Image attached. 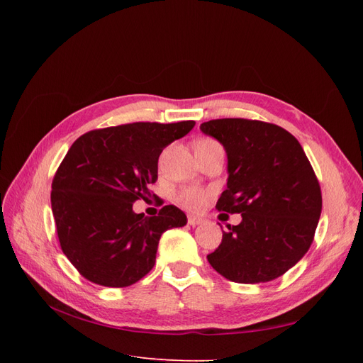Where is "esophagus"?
I'll list each match as a JSON object with an SVG mask.
<instances>
[{"label": "esophagus", "instance_id": "obj_1", "mask_svg": "<svg viewBox=\"0 0 363 363\" xmlns=\"http://www.w3.org/2000/svg\"><path fill=\"white\" fill-rule=\"evenodd\" d=\"M203 223H204V218H201V216H196V215H189L188 216V224L192 225V227L200 225Z\"/></svg>", "mask_w": 363, "mask_h": 363}]
</instances>
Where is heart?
Returning a JSON list of instances; mask_svg holds the SVG:
<instances>
[{
	"instance_id": "heart-1",
	"label": "heart",
	"mask_w": 363,
	"mask_h": 363,
	"mask_svg": "<svg viewBox=\"0 0 363 363\" xmlns=\"http://www.w3.org/2000/svg\"><path fill=\"white\" fill-rule=\"evenodd\" d=\"M208 196H211V192L201 189V188H195V186H189V188H183L177 194V201L191 208V211H199V208L204 207Z\"/></svg>"
}]
</instances>
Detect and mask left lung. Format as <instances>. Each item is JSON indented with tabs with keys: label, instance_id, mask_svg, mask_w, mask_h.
Instances as JSON below:
<instances>
[{
	"label": "left lung",
	"instance_id": "left-lung-1",
	"mask_svg": "<svg viewBox=\"0 0 363 363\" xmlns=\"http://www.w3.org/2000/svg\"><path fill=\"white\" fill-rule=\"evenodd\" d=\"M200 130L227 155V186L216 208L242 216L238 225H227L208 263L236 283L283 276L309 250L323 208L303 147L289 131L262 121L213 119Z\"/></svg>",
	"mask_w": 363,
	"mask_h": 363
}]
</instances>
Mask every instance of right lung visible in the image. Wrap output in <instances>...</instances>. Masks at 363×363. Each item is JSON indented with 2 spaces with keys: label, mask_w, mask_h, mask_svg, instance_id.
<instances>
[{
  "label": "right lung",
  "mask_w": 363,
  "mask_h": 363,
  "mask_svg": "<svg viewBox=\"0 0 363 363\" xmlns=\"http://www.w3.org/2000/svg\"><path fill=\"white\" fill-rule=\"evenodd\" d=\"M194 125L133 123L89 131L71 145L54 175L51 208L62 251L84 279L107 288L139 281L155 267L163 232L188 223L172 204L148 218L133 203L151 196L163 148Z\"/></svg>",
  "instance_id": "add662e5"
}]
</instances>
